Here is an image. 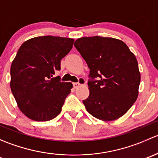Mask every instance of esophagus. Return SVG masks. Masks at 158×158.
<instances>
[{"label": "esophagus", "mask_w": 158, "mask_h": 158, "mask_svg": "<svg viewBox=\"0 0 158 158\" xmlns=\"http://www.w3.org/2000/svg\"><path fill=\"white\" fill-rule=\"evenodd\" d=\"M85 79L81 78V79H79V82H74V83H73V87H74L75 89H77V88H79L81 85H83V84H85Z\"/></svg>", "instance_id": "34e87169"}]
</instances>
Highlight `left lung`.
<instances>
[{"label":"left lung","mask_w":158,"mask_h":158,"mask_svg":"<svg viewBox=\"0 0 158 158\" xmlns=\"http://www.w3.org/2000/svg\"><path fill=\"white\" fill-rule=\"evenodd\" d=\"M75 47L90 69L89 95L83 100L93 117L111 122L123 116L138 96L141 73L135 54L120 40L89 36L76 40Z\"/></svg>","instance_id":"1"}]
</instances>
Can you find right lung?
Masks as SVG:
<instances>
[{
    "mask_svg": "<svg viewBox=\"0 0 158 158\" xmlns=\"http://www.w3.org/2000/svg\"><path fill=\"white\" fill-rule=\"evenodd\" d=\"M73 43L72 38L36 36L17 51L10 66V89L19 109L31 120L47 122L61 112L73 85L54 75Z\"/></svg>",
    "mask_w": 158,
    "mask_h": 158,
    "instance_id": "add662e5",
    "label": "right lung"
}]
</instances>
